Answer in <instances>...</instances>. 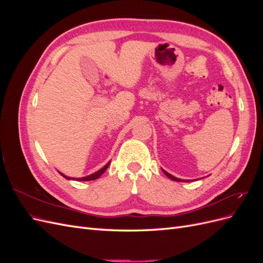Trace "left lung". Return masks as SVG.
<instances>
[{"instance_id": "8db88e82", "label": "left lung", "mask_w": 263, "mask_h": 263, "mask_svg": "<svg viewBox=\"0 0 263 263\" xmlns=\"http://www.w3.org/2000/svg\"><path fill=\"white\" fill-rule=\"evenodd\" d=\"M163 171V173L165 174L166 177H168L169 179H171V180H173V181H178V182H181V181H183V182H185V180H181V179H178V178H176V177H173V176H171L170 173H168L166 171H164V170H162Z\"/></svg>"}]
</instances>
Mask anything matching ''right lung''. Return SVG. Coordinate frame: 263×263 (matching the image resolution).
<instances>
[{"label": "right lung", "mask_w": 263, "mask_h": 263, "mask_svg": "<svg viewBox=\"0 0 263 263\" xmlns=\"http://www.w3.org/2000/svg\"><path fill=\"white\" fill-rule=\"evenodd\" d=\"M108 165H109V162L107 163V164H105L104 166H103V168L101 169V170H99L98 172H95V173H93V174H91V176H87V177H84V178H78V179H76L77 181H92V180H95V179H98V178H100L103 173L105 172V170L108 168ZM60 173V172H59ZM61 176L63 177V178H66V179H68V180H73V179H70V178H68V177H66L65 174H62V173H60Z\"/></svg>", "instance_id": "add662e5"}]
</instances>
